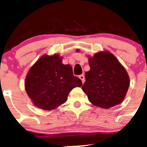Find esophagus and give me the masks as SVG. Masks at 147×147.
<instances>
[{
	"mask_svg": "<svg viewBox=\"0 0 147 147\" xmlns=\"http://www.w3.org/2000/svg\"><path fill=\"white\" fill-rule=\"evenodd\" d=\"M79 78L82 81L83 83L85 82V76L84 74H81V75L79 76Z\"/></svg>",
	"mask_w": 147,
	"mask_h": 147,
	"instance_id": "34e87169",
	"label": "esophagus"
}]
</instances>
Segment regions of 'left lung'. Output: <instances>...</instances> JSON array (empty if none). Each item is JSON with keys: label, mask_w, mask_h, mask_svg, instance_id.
Returning a JSON list of instances; mask_svg holds the SVG:
<instances>
[{"label": "left lung", "mask_w": 147, "mask_h": 147, "mask_svg": "<svg viewBox=\"0 0 147 147\" xmlns=\"http://www.w3.org/2000/svg\"><path fill=\"white\" fill-rule=\"evenodd\" d=\"M90 71L86 72L82 90L96 106L110 108L123 101L129 86L125 68L109 51L96 53L88 59Z\"/></svg>", "instance_id": "1"}]
</instances>
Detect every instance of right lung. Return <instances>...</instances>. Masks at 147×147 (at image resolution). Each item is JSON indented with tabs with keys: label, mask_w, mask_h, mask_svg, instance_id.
I'll use <instances>...</instances> for the list:
<instances>
[{
	"label": "right lung",
	"mask_w": 147,
	"mask_h": 147,
	"mask_svg": "<svg viewBox=\"0 0 147 147\" xmlns=\"http://www.w3.org/2000/svg\"><path fill=\"white\" fill-rule=\"evenodd\" d=\"M61 61L62 57L59 54L43 55L29 70L25 90L39 108L55 109L67 100L74 88L82 85L81 80L74 76L71 66Z\"/></svg>",
	"instance_id": "add662e5"
}]
</instances>
